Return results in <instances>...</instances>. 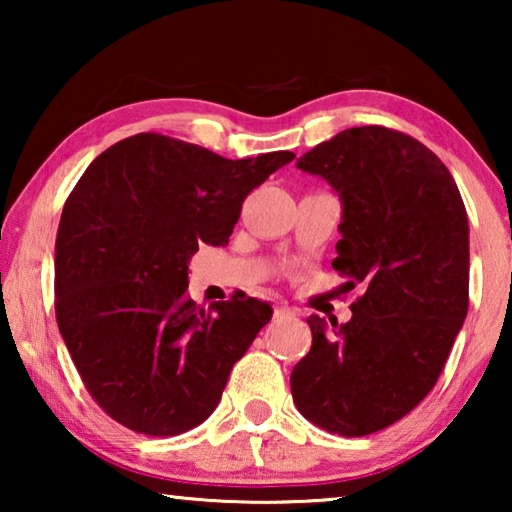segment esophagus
<instances>
[{"instance_id":"34e87169","label":"esophagus","mask_w":512,"mask_h":512,"mask_svg":"<svg viewBox=\"0 0 512 512\" xmlns=\"http://www.w3.org/2000/svg\"><path fill=\"white\" fill-rule=\"evenodd\" d=\"M291 316H296V311L293 309H289V307H275V318H291Z\"/></svg>"}]
</instances>
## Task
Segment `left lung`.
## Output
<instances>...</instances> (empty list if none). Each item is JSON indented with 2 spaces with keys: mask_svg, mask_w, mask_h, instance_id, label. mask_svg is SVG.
I'll list each match as a JSON object with an SVG mask.
<instances>
[{
  "mask_svg": "<svg viewBox=\"0 0 512 512\" xmlns=\"http://www.w3.org/2000/svg\"><path fill=\"white\" fill-rule=\"evenodd\" d=\"M296 167L343 203L334 271L361 284L352 318L309 316L311 350L291 372L309 422L368 436L413 411L436 386L470 305V225L452 173L411 135L348 128Z\"/></svg>",
  "mask_w": 512,
  "mask_h": 512,
  "instance_id": "1",
  "label": "left lung"
}]
</instances>
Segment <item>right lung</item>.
<instances>
[{
  "label": "right lung",
  "instance_id": "add662e5",
  "mask_svg": "<svg viewBox=\"0 0 512 512\" xmlns=\"http://www.w3.org/2000/svg\"><path fill=\"white\" fill-rule=\"evenodd\" d=\"M293 158L228 160L140 133L85 169L56 235V320L112 420L178 436L210 418L273 309L235 296L198 307L187 296L189 259L201 244H228L246 196Z\"/></svg>",
  "mask_w": 512,
  "mask_h": 512
}]
</instances>
